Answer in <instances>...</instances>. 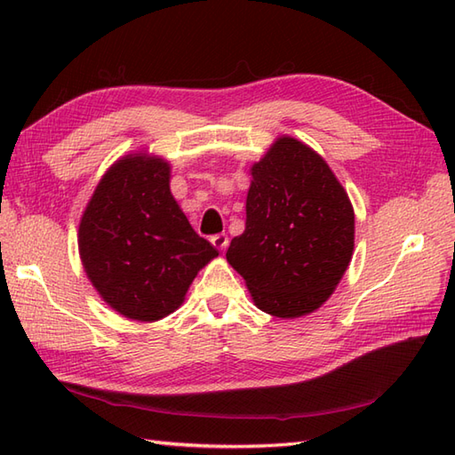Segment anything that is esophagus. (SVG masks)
<instances>
[{"label":"esophagus","instance_id":"esophagus-1","mask_svg":"<svg viewBox=\"0 0 455 455\" xmlns=\"http://www.w3.org/2000/svg\"><path fill=\"white\" fill-rule=\"evenodd\" d=\"M211 243L215 244L219 250H227V246H228V236H227L225 233H219V235H215V236H211Z\"/></svg>","mask_w":455,"mask_h":455}]
</instances>
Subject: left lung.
Returning <instances> with one entry per match:
<instances>
[{
	"label": "left lung",
	"instance_id": "8db88e82",
	"mask_svg": "<svg viewBox=\"0 0 455 455\" xmlns=\"http://www.w3.org/2000/svg\"><path fill=\"white\" fill-rule=\"evenodd\" d=\"M354 250V209L328 164L291 137L252 166L246 228L227 259L264 313L293 318L332 295Z\"/></svg>",
	"mask_w": 455,
	"mask_h": 455
}]
</instances>
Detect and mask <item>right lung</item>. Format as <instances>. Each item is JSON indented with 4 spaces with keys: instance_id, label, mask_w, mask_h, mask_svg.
<instances>
[{
    "instance_id": "right-lung-1",
    "label": "right lung",
    "mask_w": 455,
    "mask_h": 455,
    "mask_svg": "<svg viewBox=\"0 0 455 455\" xmlns=\"http://www.w3.org/2000/svg\"><path fill=\"white\" fill-rule=\"evenodd\" d=\"M78 244L100 295L144 323L176 311L193 277L219 256L172 197L168 162L140 154L105 173L82 217Z\"/></svg>"
}]
</instances>
